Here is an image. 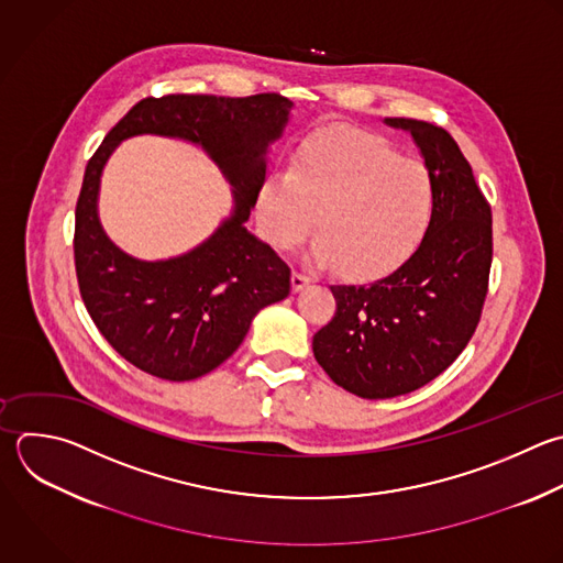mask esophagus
Returning a JSON list of instances; mask_svg holds the SVG:
<instances>
[{
	"instance_id": "esophagus-1",
	"label": "esophagus",
	"mask_w": 563,
	"mask_h": 563,
	"mask_svg": "<svg viewBox=\"0 0 563 563\" xmlns=\"http://www.w3.org/2000/svg\"><path fill=\"white\" fill-rule=\"evenodd\" d=\"M308 284H310V275H306L303 271L292 273V288L295 290H303Z\"/></svg>"
}]
</instances>
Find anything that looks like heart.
I'll list each match as a JSON object with an SVG mask.
<instances>
[{"mask_svg": "<svg viewBox=\"0 0 563 563\" xmlns=\"http://www.w3.org/2000/svg\"><path fill=\"white\" fill-rule=\"evenodd\" d=\"M433 205L429 172L365 132L306 141L288 174L268 178L257 198L275 249H295L317 216L312 253L345 275H372L400 262L427 231Z\"/></svg>", "mask_w": 563, "mask_h": 563, "instance_id": "b5f03b06", "label": "heart"}]
</instances>
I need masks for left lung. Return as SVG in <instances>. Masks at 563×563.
Masks as SVG:
<instances>
[{"mask_svg":"<svg viewBox=\"0 0 563 563\" xmlns=\"http://www.w3.org/2000/svg\"><path fill=\"white\" fill-rule=\"evenodd\" d=\"M407 130L431 176L435 205L418 249L367 284L330 286L336 310L314 334L325 374L361 398L409 394L442 374L471 341L488 292L490 205L451 134L416 119Z\"/></svg>","mask_w":563,"mask_h":563,"instance_id":"8db88e82","label":"left lung"}]
</instances>
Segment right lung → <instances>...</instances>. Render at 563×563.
I'll list each match as a JSON object with an SVG mask.
<instances>
[{
  "instance_id": "add662e5",
  "label": "right lung",
  "mask_w": 563,
  "mask_h": 563,
  "mask_svg": "<svg viewBox=\"0 0 563 563\" xmlns=\"http://www.w3.org/2000/svg\"><path fill=\"white\" fill-rule=\"evenodd\" d=\"M292 101L165 95L139 101L88 161L75 211V268L81 299L108 343L139 369L191 380L224 363L253 317L290 292L288 264L244 222L266 176V147L279 139ZM136 133L176 135L203 145L236 189L234 216L183 258L141 263L119 252L96 218L98 180L113 147Z\"/></svg>"
}]
</instances>
